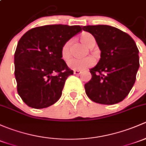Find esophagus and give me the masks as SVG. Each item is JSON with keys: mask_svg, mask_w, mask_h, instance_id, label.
<instances>
[{"mask_svg": "<svg viewBox=\"0 0 146 146\" xmlns=\"http://www.w3.org/2000/svg\"><path fill=\"white\" fill-rule=\"evenodd\" d=\"M73 73L76 75H78L82 73V71H81V70H74V71H73Z\"/></svg>", "mask_w": 146, "mask_h": 146, "instance_id": "1", "label": "esophagus"}]
</instances>
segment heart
Instances as JSON below:
<instances>
[{
  "label": "heart",
  "instance_id": "obj_1",
  "mask_svg": "<svg viewBox=\"0 0 146 146\" xmlns=\"http://www.w3.org/2000/svg\"><path fill=\"white\" fill-rule=\"evenodd\" d=\"M80 41L88 47H92L95 45V39L88 33H83L80 36ZM72 44L71 40H69L64 44L61 47V57L64 60H68L70 57V46ZM94 60L92 57H87L85 59H72L68 62V66L70 68L74 70H84L88 67L92 66Z\"/></svg>",
  "mask_w": 146,
  "mask_h": 146
}]
</instances>
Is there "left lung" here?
Returning <instances> with one entry per match:
<instances>
[{
  "mask_svg": "<svg viewBox=\"0 0 146 146\" xmlns=\"http://www.w3.org/2000/svg\"><path fill=\"white\" fill-rule=\"evenodd\" d=\"M94 37L101 58L90 69L92 78L85 85L88 97L106 105L123 100L134 85L139 68V50L129 35L108 25L85 26Z\"/></svg>",
  "mask_w": 146,
  "mask_h": 146,
  "instance_id": "left-lung-1",
  "label": "left lung"
}]
</instances>
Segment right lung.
<instances>
[{
	"label": "right lung",
	"mask_w": 146,
	"mask_h": 146,
	"mask_svg": "<svg viewBox=\"0 0 146 146\" xmlns=\"http://www.w3.org/2000/svg\"><path fill=\"white\" fill-rule=\"evenodd\" d=\"M80 26L46 25L28 31L15 53V76L23 101L33 108L53 105L61 97L66 80L73 74L61 59V47L81 31Z\"/></svg>",
	"instance_id": "1"
}]
</instances>
